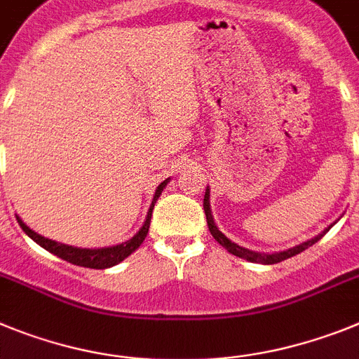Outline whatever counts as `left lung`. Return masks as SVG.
I'll list each match as a JSON object with an SVG mask.
<instances>
[{
  "mask_svg": "<svg viewBox=\"0 0 359 359\" xmlns=\"http://www.w3.org/2000/svg\"><path fill=\"white\" fill-rule=\"evenodd\" d=\"M204 211H205V220H208V227H210L211 235H213V238L217 240L218 244L222 245V248H226L227 251H229V253H231V255H235V257L244 258V260H249V262H257V264H267V266H271V264H278V262L287 260V258H291V257H294V255L302 253V251H305V249L311 248V245H313V244H316L318 240L322 238V236L325 235V233L330 229V226H329L325 229V231L320 233V235H318V236H314L313 240H307V242H304V244L296 245V248L287 249V251H280V253L266 255V253H257V251H249V249H245V248H240V245H236L235 242H231V240L227 238V236L224 235L222 231H218V227L215 226L213 215H211L210 189H205Z\"/></svg>",
  "mask_w": 359,
  "mask_h": 359,
  "instance_id": "8db88e82",
  "label": "left lung"
}]
</instances>
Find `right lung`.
Listing matches in <instances>:
<instances>
[{
    "mask_svg": "<svg viewBox=\"0 0 359 359\" xmlns=\"http://www.w3.org/2000/svg\"><path fill=\"white\" fill-rule=\"evenodd\" d=\"M166 184H168V180H164V182L158 184L157 191H155L154 202H151V205H149L146 222H144V226L139 229V233H137L132 240L124 242V244L111 245V248L81 249V248H72V245L57 244V242H54V240L45 238V236L37 235L36 231H32V229H30V227L27 226V224H25L20 217H15V218H18V222H20L21 229H23V231L27 233V235H29L30 238L36 242V244H39L41 248H45L46 251H50V253H54L55 257L63 258V260L70 262V264H74V266L90 267V269H106V267L115 266V264L123 262L126 257H130V255H132L133 251H135V249L139 248L142 242H144L146 235H148V229H149V220H151V211H154L155 202H157V198L161 197L162 189H164V186H166Z\"/></svg>",
    "mask_w": 359,
    "mask_h": 359,
    "instance_id": "right-lung-1",
    "label": "right lung"
}]
</instances>
